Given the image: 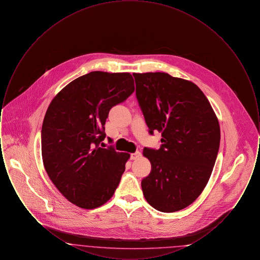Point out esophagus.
Masks as SVG:
<instances>
[{
	"instance_id": "esophagus-1",
	"label": "esophagus",
	"mask_w": 260,
	"mask_h": 260,
	"mask_svg": "<svg viewBox=\"0 0 260 260\" xmlns=\"http://www.w3.org/2000/svg\"><path fill=\"white\" fill-rule=\"evenodd\" d=\"M140 156H141V153H140L139 151H136V152L133 153V154L131 155V159H132V160H136V159H138Z\"/></svg>"
}]
</instances>
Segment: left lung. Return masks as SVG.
<instances>
[{
  "mask_svg": "<svg viewBox=\"0 0 260 260\" xmlns=\"http://www.w3.org/2000/svg\"><path fill=\"white\" fill-rule=\"evenodd\" d=\"M149 134H161L160 149H143L151 173L141 188L162 212L183 210L207 185L217 157L220 127L210 101L194 83L168 73H134Z\"/></svg>",
  "mask_w": 260,
  "mask_h": 260,
  "instance_id": "left-lung-1",
  "label": "left lung"
}]
</instances>
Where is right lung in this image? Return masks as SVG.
<instances>
[{
  "mask_svg": "<svg viewBox=\"0 0 260 260\" xmlns=\"http://www.w3.org/2000/svg\"><path fill=\"white\" fill-rule=\"evenodd\" d=\"M135 91L129 73L93 71L77 78L52 99L42 126V157L50 180L69 202L95 209L110 200L128 153L102 148L113 106Z\"/></svg>",
  "mask_w": 260,
  "mask_h": 260,
  "instance_id": "add662e5",
  "label": "right lung"
}]
</instances>
